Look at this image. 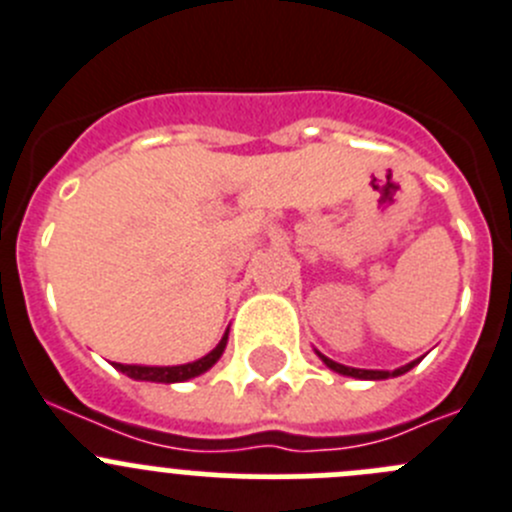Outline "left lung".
I'll list each match as a JSON object with an SVG mask.
<instances>
[{
    "mask_svg": "<svg viewBox=\"0 0 512 512\" xmlns=\"http://www.w3.org/2000/svg\"><path fill=\"white\" fill-rule=\"evenodd\" d=\"M316 354H319V352H316ZM319 357H321V362H324L329 369H334V372L344 374V377H357V379H389V377H399V374L410 372V369L415 367L417 362H420V359H417V362L405 364V367L394 369V372H379V369H354V367H344V364L332 362V359L324 357V354H319Z\"/></svg>",
    "mask_w": 512,
    "mask_h": 512,
    "instance_id": "left-lung-1",
    "label": "left lung"
}]
</instances>
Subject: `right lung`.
<instances>
[{"label": "right lung", "instance_id": "obj_1", "mask_svg": "<svg viewBox=\"0 0 512 512\" xmlns=\"http://www.w3.org/2000/svg\"><path fill=\"white\" fill-rule=\"evenodd\" d=\"M228 342V332L223 334L221 342L216 344L213 352H208L206 357L196 359V362L188 364H178V367H143V364H115V369H120L123 374H128L130 379H140V382H163V384H173V382H186V379L198 377V374L208 372L213 364L221 359L223 349H226Z\"/></svg>", "mask_w": 512, "mask_h": 512}]
</instances>
